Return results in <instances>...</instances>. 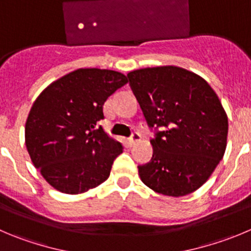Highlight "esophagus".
Masks as SVG:
<instances>
[{"label":"esophagus","mask_w":251,"mask_h":251,"mask_svg":"<svg viewBox=\"0 0 251 251\" xmlns=\"http://www.w3.org/2000/svg\"><path fill=\"white\" fill-rule=\"evenodd\" d=\"M140 133L139 132H132V135H131L130 137H128V144L130 145H133L135 142H137L140 140Z\"/></svg>","instance_id":"esophagus-1"}]
</instances>
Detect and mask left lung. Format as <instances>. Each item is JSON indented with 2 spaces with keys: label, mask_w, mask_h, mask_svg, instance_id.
<instances>
[{
  "label": "left lung",
  "mask_w": 251,
  "mask_h": 251,
  "mask_svg": "<svg viewBox=\"0 0 251 251\" xmlns=\"http://www.w3.org/2000/svg\"><path fill=\"white\" fill-rule=\"evenodd\" d=\"M150 128L153 154L137 166L141 181L157 193L182 197L207 182L223 158L228 116L209 84L179 67L127 74Z\"/></svg>",
  "instance_id": "obj_1"
}]
</instances>
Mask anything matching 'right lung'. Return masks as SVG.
I'll return each instance as SVG.
<instances>
[{
	"mask_svg": "<svg viewBox=\"0 0 251 251\" xmlns=\"http://www.w3.org/2000/svg\"><path fill=\"white\" fill-rule=\"evenodd\" d=\"M127 83L115 70L86 68L51 83L30 107L25 146L34 167L57 191L84 193L106 181L123 145L99 121L107 98Z\"/></svg>",
	"mask_w": 251,
	"mask_h": 251,
	"instance_id": "right-lung-1",
	"label": "right lung"
}]
</instances>
